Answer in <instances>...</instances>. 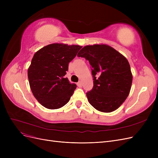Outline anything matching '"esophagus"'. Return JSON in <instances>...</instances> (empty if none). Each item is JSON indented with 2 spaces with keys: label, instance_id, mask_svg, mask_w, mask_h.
Listing matches in <instances>:
<instances>
[{
  "label": "esophagus",
  "instance_id": "esophagus-1",
  "mask_svg": "<svg viewBox=\"0 0 158 158\" xmlns=\"http://www.w3.org/2000/svg\"><path fill=\"white\" fill-rule=\"evenodd\" d=\"M77 85H78V87H82V82H81V81H80V82H78V83H77Z\"/></svg>",
  "mask_w": 158,
  "mask_h": 158
}]
</instances>
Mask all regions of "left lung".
<instances>
[{"instance_id":"obj_1","label":"left lung","mask_w":158,"mask_h":158,"mask_svg":"<svg viewBox=\"0 0 158 158\" xmlns=\"http://www.w3.org/2000/svg\"><path fill=\"white\" fill-rule=\"evenodd\" d=\"M77 56L88 60L92 69L94 87L86 93L89 103L102 112L118 109L128 97L132 82L127 59L106 45L85 46Z\"/></svg>"}]
</instances>
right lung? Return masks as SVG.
Returning <instances> with one entry per match:
<instances>
[{
    "label": "right lung",
    "instance_id": "right-lung-1",
    "mask_svg": "<svg viewBox=\"0 0 158 158\" xmlns=\"http://www.w3.org/2000/svg\"><path fill=\"white\" fill-rule=\"evenodd\" d=\"M82 47L53 44L33 55L27 71L31 92L43 106L49 109L63 107L73 95L76 85L64 76L69 63Z\"/></svg>",
    "mask_w": 158,
    "mask_h": 158
}]
</instances>
